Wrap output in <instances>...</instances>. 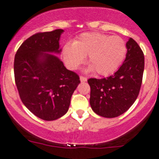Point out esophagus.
Segmentation results:
<instances>
[{
	"label": "esophagus",
	"mask_w": 159,
	"mask_h": 159,
	"mask_svg": "<svg viewBox=\"0 0 159 159\" xmlns=\"http://www.w3.org/2000/svg\"><path fill=\"white\" fill-rule=\"evenodd\" d=\"M80 81H81V82H86V81L87 80V77L83 76V75H80Z\"/></svg>",
	"instance_id": "1"
}]
</instances>
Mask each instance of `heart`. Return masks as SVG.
<instances>
[{"label":"heart","mask_w":159,"mask_h":159,"mask_svg":"<svg viewBox=\"0 0 159 159\" xmlns=\"http://www.w3.org/2000/svg\"><path fill=\"white\" fill-rule=\"evenodd\" d=\"M127 53L125 40L118 36L98 32L84 33L74 43H67L62 48V57L68 69L75 70L87 56L89 71L100 75L116 72L123 62Z\"/></svg>","instance_id":"b5f03b06"}]
</instances>
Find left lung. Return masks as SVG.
<instances>
[{"mask_svg": "<svg viewBox=\"0 0 159 159\" xmlns=\"http://www.w3.org/2000/svg\"><path fill=\"white\" fill-rule=\"evenodd\" d=\"M127 53L117 72L107 78H90V104L96 114L115 118L127 111L138 97L144 69V56L133 38L126 43Z\"/></svg>", "mask_w": 159, "mask_h": 159, "instance_id": "1", "label": "left lung"}]
</instances>
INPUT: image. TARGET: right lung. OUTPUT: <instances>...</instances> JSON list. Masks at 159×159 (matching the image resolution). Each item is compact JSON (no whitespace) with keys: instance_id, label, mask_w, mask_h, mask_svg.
<instances>
[{"instance_id":"obj_1","label":"right lung","mask_w":159,"mask_h":159,"mask_svg":"<svg viewBox=\"0 0 159 159\" xmlns=\"http://www.w3.org/2000/svg\"><path fill=\"white\" fill-rule=\"evenodd\" d=\"M64 30L37 33L21 44L15 56V81L25 106L40 119L52 121L69 110L80 77L55 55Z\"/></svg>"}]
</instances>
